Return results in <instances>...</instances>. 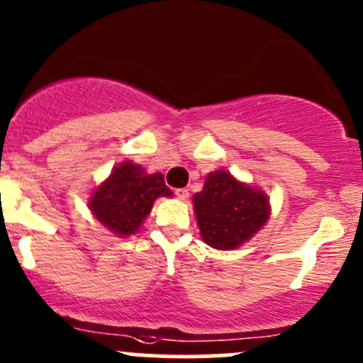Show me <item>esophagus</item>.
<instances>
[{"instance_id":"34e87169","label":"esophagus","mask_w":363,"mask_h":363,"mask_svg":"<svg viewBox=\"0 0 363 363\" xmlns=\"http://www.w3.org/2000/svg\"><path fill=\"white\" fill-rule=\"evenodd\" d=\"M175 196H177V199H181V200H186L189 196V189H186V188L175 189Z\"/></svg>"}]
</instances>
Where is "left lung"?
Returning <instances> with one entry per match:
<instances>
[{
	"label": "left lung",
	"instance_id": "8db88e82",
	"mask_svg": "<svg viewBox=\"0 0 363 363\" xmlns=\"http://www.w3.org/2000/svg\"><path fill=\"white\" fill-rule=\"evenodd\" d=\"M193 202L202 239L216 250H235L269 219L267 196L225 170L208 174Z\"/></svg>",
	"mask_w": 363,
	"mask_h": 363
}]
</instances>
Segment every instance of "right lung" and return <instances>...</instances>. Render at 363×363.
Returning <instances> with one entry per match:
<instances>
[{
    "label": "right lung",
    "mask_w": 363,
    "mask_h": 363,
    "mask_svg": "<svg viewBox=\"0 0 363 363\" xmlns=\"http://www.w3.org/2000/svg\"><path fill=\"white\" fill-rule=\"evenodd\" d=\"M158 196H172L163 175H145L144 168L124 161L93 193L89 207L108 230L117 235H131L140 228Z\"/></svg>",
    "instance_id": "obj_1"
}]
</instances>
